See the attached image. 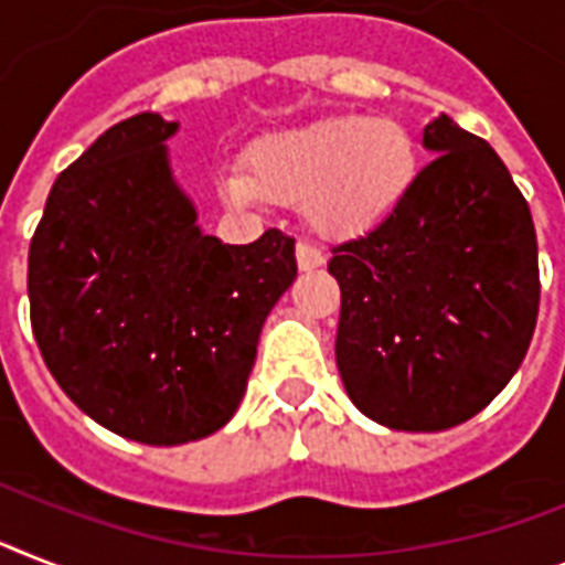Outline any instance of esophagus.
Masks as SVG:
<instances>
[{
    "label": "esophagus",
    "mask_w": 565,
    "mask_h": 565,
    "mask_svg": "<svg viewBox=\"0 0 565 565\" xmlns=\"http://www.w3.org/2000/svg\"><path fill=\"white\" fill-rule=\"evenodd\" d=\"M323 263V250L315 248L311 242H297V265H300V271H315V268H320Z\"/></svg>",
    "instance_id": "obj_1"
}]
</instances>
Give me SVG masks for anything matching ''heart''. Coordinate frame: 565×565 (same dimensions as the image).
I'll list each match as a JSON object with an SVG mask.
<instances>
[{"instance_id": "1", "label": "heart", "mask_w": 565, "mask_h": 565, "mask_svg": "<svg viewBox=\"0 0 565 565\" xmlns=\"http://www.w3.org/2000/svg\"><path fill=\"white\" fill-rule=\"evenodd\" d=\"M245 170L222 172L227 202H306L317 233L355 236L404 202L418 175V143L398 120L329 115L256 138Z\"/></svg>"}]
</instances>
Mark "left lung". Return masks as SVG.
I'll use <instances>...</instances> for the list:
<instances>
[{
    "instance_id": "1",
    "label": "left lung",
    "mask_w": 565,
    "mask_h": 565,
    "mask_svg": "<svg viewBox=\"0 0 565 565\" xmlns=\"http://www.w3.org/2000/svg\"><path fill=\"white\" fill-rule=\"evenodd\" d=\"M433 161L377 227L332 248L340 286L338 370L363 416L439 433L505 390L540 306L537 233L511 172L439 115Z\"/></svg>"
}]
</instances>
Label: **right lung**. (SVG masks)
I'll return each mask as SVG.
<instances>
[{
    "label": "right lung",
    "mask_w": 565,
    "mask_h": 565,
    "mask_svg": "<svg viewBox=\"0 0 565 565\" xmlns=\"http://www.w3.org/2000/svg\"><path fill=\"white\" fill-rule=\"evenodd\" d=\"M179 120L141 111L63 170L28 250L42 361L106 430L172 447L239 409L265 317L297 279L294 239L225 245L172 175Z\"/></svg>",
    "instance_id": "obj_1"
}]
</instances>
